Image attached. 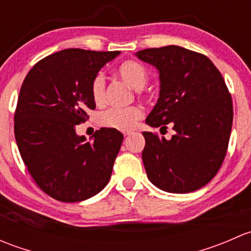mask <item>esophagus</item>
Here are the masks:
<instances>
[{"mask_svg":"<svg viewBox=\"0 0 251 251\" xmlns=\"http://www.w3.org/2000/svg\"><path fill=\"white\" fill-rule=\"evenodd\" d=\"M131 133H132V132H131V131H124V132H123V135L125 136V137H127V136H130Z\"/></svg>","mask_w":251,"mask_h":251,"instance_id":"1","label":"esophagus"}]
</instances>
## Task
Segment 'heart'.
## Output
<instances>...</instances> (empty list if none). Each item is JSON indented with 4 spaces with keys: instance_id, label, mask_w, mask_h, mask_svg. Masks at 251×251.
Here are the masks:
<instances>
[{
    "instance_id": "heart-1",
    "label": "heart",
    "mask_w": 251,
    "mask_h": 251,
    "mask_svg": "<svg viewBox=\"0 0 251 251\" xmlns=\"http://www.w3.org/2000/svg\"><path fill=\"white\" fill-rule=\"evenodd\" d=\"M118 75L127 82L133 90L140 91L148 81V72L141 63L135 60H126L119 67ZM91 96L97 105L104 100V78L100 75L93 78L91 85ZM142 116V110L138 107L109 108L100 111L98 115V124L103 127L119 131L131 130Z\"/></svg>"
}]
</instances>
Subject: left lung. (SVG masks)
Wrapping results in <instances>:
<instances>
[{
  "label": "left lung",
  "mask_w": 251,
  "mask_h": 251,
  "mask_svg": "<svg viewBox=\"0 0 251 251\" xmlns=\"http://www.w3.org/2000/svg\"><path fill=\"white\" fill-rule=\"evenodd\" d=\"M136 57L153 65L160 81L147 125L171 124L175 130L171 140L143 132L147 176L169 193L197 191L214 178L228 147L233 107L224 77L206 55L174 45L138 50Z\"/></svg>",
  "instance_id": "obj_1"
}]
</instances>
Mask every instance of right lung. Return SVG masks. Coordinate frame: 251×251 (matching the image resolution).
<instances>
[{
    "label": "right lung",
    "instance_id": "right-lung-1",
    "mask_svg": "<svg viewBox=\"0 0 251 251\" xmlns=\"http://www.w3.org/2000/svg\"><path fill=\"white\" fill-rule=\"evenodd\" d=\"M119 54L68 48L37 62L23 82L14 114L18 149L37 186L57 201H86L109 182L123 133L102 127L87 141L76 125L96 108L93 78Z\"/></svg>",
    "mask_w": 251,
    "mask_h": 251
}]
</instances>
